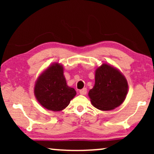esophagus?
Returning a JSON list of instances; mask_svg holds the SVG:
<instances>
[{"mask_svg": "<svg viewBox=\"0 0 154 154\" xmlns=\"http://www.w3.org/2000/svg\"><path fill=\"white\" fill-rule=\"evenodd\" d=\"M86 93H87V89L86 88H83V89L80 90V94H82V95H85Z\"/></svg>", "mask_w": 154, "mask_h": 154, "instance_id": "1", "label": "esophagus"}]
</instances>
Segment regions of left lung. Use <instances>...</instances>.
Returning a JSON list of instances; mask_svg holds the SVG:
<instances>
[{
  "label": "left lung",
  "mask_w": 154,
  "mask_h": 154,
  "mask_svg": "<svg viewBox=\"0 0 154 154\" xmlns=\"http://www.w3.org/2000/svg\"><path fill=\"white\" fill-rule=\"evenodd\" d=\"M94 87L88 92L92 106L101 111H110L123 104L128 92V83L121 71L102 63L95 70Z\"/></svg>",
  "instance_id": "left-lung-1"
}]
</instances>
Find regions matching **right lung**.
<instances>
[{
    "instance_id": "add662e5",
    "label": "right lung",
    "mask_w": 154,
    "mask_h": 154,
    "mask_svg": "<svg viewBox=\"0 0 154 154\" xmlns=\"http://www.w3.org/2000/svg\"><path fill=\"white\" fill-rule=\"evenodd\" d=\"M33 92L41 106L52 111H62L76 94L74 88L67 85L64 67L59 62L52 63L40 74Z\"/></svg>"
}]
</instances>
